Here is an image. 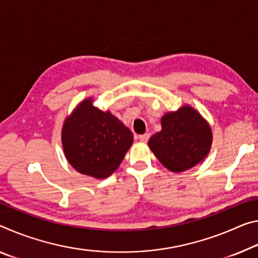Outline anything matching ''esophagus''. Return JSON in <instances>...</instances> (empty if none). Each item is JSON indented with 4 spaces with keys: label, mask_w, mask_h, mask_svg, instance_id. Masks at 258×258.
I'll return each instance as SVG.
<instances>
[{
    "label": "esophagus",
    "mask_w": 258,
    "mask_h": 258,
    "mask_svg": "<svg viewBox=\"0 0 258 258\" xmlns=\"http://www.w3.org/2000/svg\"><path fill=\"white\" fill-rule=\"evenodd\" d=\"M149 138H150L149 133H145V134H141V136H139V139H140V141L142 142H147L149 140Z\"/></svg>",
    "instance_id": "obj_1"
}]
</instances>
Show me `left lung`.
<instances>
[{
    "instance_id": "1",
    "label": "left lung",
    "mask_w": 258,
    "mask_h": 258,
    "mask_svg": "<svg viewBox=\"0 0 258 258\" xmlns=\"http://www.w3.org/2000/svg\"><path fill=\"white\" fill-rule=\"evenodd\" d=\"M162 131L149 139L148 146L158 161L172 172H182L199 164L211 147V130L198 111L182 107L164 114Z\"/></svg>"
}]
</instances>
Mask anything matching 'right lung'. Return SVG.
<instances>
[{
    "instance_id": "right-lung-1",
    "label": "right lung",
    "mask_w": 258,
    "mask_h": 258,
    "mask_svg": "<svg viewBox=\"0 0 258 258\" xmlns=\"http://www.w3.org/2000/svg\"><path fill=\"white\" fill-rule=\"evenodd\" d=\"M65 156L78 172L103 179L119 166L133 144V134L109 111H101L92 100L67 118L62 130Z\"/></svg>"
}]
</instances>
